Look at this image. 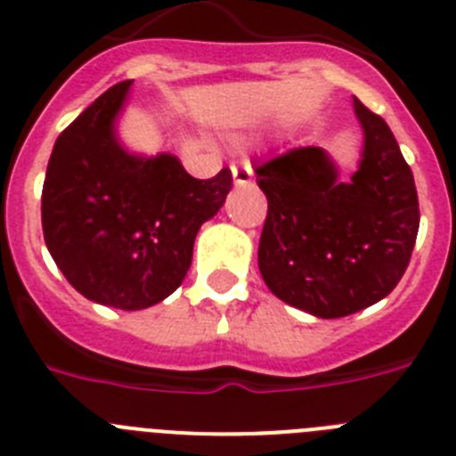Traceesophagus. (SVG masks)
I'll use <instances>...</instances> for the list:
<instances>
[{"mask_svg": "<svg viewBox=\"0 0 456 456\" xmlns=\"http://www.w3.org/2000/svg\"><path fill=\"white\" fill-rule=\"evenodd\" d=\"M232 183L237 187H247V184L253 183V167L248 162H240V164H232Z\"/></svg>", "mask_w": 456, "mask_h": 456, "instance_id": "obj_1", "label": "esophagus"}]
</instances>
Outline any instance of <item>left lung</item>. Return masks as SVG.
<instances>
[{
  "label": "left lung",
  "instance_id": "8db88e82",
  "mask_svg": "<svg viewBox=\"0 0 456 456\" xmlns=\"http://www.w3.org/2000/svg\"><path fill=\"white\" fill-rule=\"evenodd\" d=\"M363 151L349 180L324 148L257 167L267 196L257 267L278 299L322 320L388 297L409 267L420 209L413 173L381 116L354 98Z\"/></svg>",
  "mask_w": 456,
  "mask_h": 456
}]
</instances>
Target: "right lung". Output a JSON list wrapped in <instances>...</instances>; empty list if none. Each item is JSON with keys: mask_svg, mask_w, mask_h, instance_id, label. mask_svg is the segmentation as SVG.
I'll use <instances>...</instances> for the list:
<instances>
[{"mask_svg": "<svg viewBox=\"0 0 456 456\" xmlns=\"http://www.w3.org/2000/svg\"><path fill=\"white\" fill-rule=\"evenodd\" d=\"M132 82L104 91L59 134L47 164L43 235L68 283L95 304L141 310L180 288L200 225L225 203L228 168L191 178L171 152L136 155L116 123Z\"/></svg>", "mask_w": 456, "mask_h": 456, "instance_id": "right-lung-1", "label": "right lung"}]
</instances>
